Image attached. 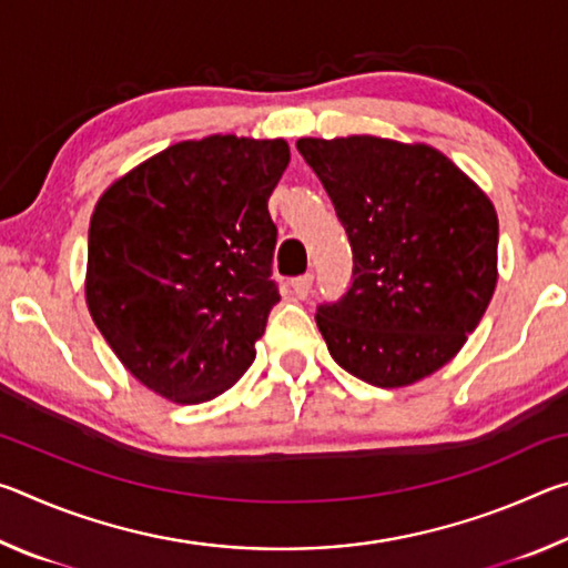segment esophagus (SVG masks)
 I'll list each match as a JSON object with an SVG mask.
<instances>
[{
	"mask_svg": "<svg viewBox=\"0 0 568 568\" xmlns=\"http://www.w3.org/2000/svg\"><path fill=\"white\" fill-rule=\"evenodd\" d=\"M291 287H293V293L297 297H307V293H311V287H313V275L305 273L301 277H295V281L291 283Z\"/></svg>",
	"mask_w": 568,
	"mask_h": 568,
	"instance_id": "esophagus-1",
	"label": "esophagus"
}]
</instances>
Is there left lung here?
I'll return each mask as SVG.
<instances>
[{
    "instance_id": "obj_1",
    "label": "left lung",
    "mask_w": 568,
    "mask_h": 568,
    "mask_svg": "<svg viewBox=\"0 0 568 568\" xmlns=\"http://www.w3.org/2000/svg\"><path fill=\"white\" fill-rule=\"evenodd\" d=\"M353 247V283L315 323L333 361L403 388L456 358L498 281V215L484 190L426 142L301 138Z\"/></svg>"
}]
</instances>
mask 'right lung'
<instances>
[{
    "label": "right lung",
    "mask_w": 568,
    "mask_h": 568,
    "mask_svg": "<svg viewBox=\"0 0 568 568\" xmlns=\"http://www.w3.org/2000/svg\"><path fill=\"white\" fill-rule=\"evenodd\" d=\"M287 162L283 138L182 140L94 205L84 301L120 363L158 396L213 400L253 365L281 301L267 197Z\"/></svg>",
    "instance_id": "obj_1"
}]
</instances>
